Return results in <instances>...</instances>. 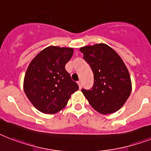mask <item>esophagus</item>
Segmentation results:
<instances>
[{"mask_svg":"<svg viewBox=\"0 0 151 151\" xmlns=\"http://www.w3.org/2000/svg\"><path fill=\"white\" fill-rule=\"evenodd\" d=\"M78 86H79V88H81V87H82V83H81V81H78Z\"/></svg>","mask_w":151,"mask_h":151,"instance_id":"34e87169","label":"esophagus"}]
</instances>
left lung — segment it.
Instances as JSON below:
<instances>
[{"label":"left lung","mask_w":151,"mask_h":151,"mask_svg":"<svg viewBox=\"0 0 151 151\" xmlns=\"http://www.w3.org/2000/svg\"><path fill=\"white\" fill-rule=\"evenodd\" d=\"M93 73L91 89L81 92L88 103L101 114L118 111L129 97L132 81L126 65L115 50L104 43L80 48Z\"/></svg>","instance_id":"left-lung-1"}]
</instances>
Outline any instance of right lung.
<instances>
[{"instance_id":"obj_1","label":"right lung","mask_w":151,"mask_h":151,"mask_svg":"<svg viewBox=\"0 0 151 151\" xmlns=\"http://www.w3.org/2000/svg\"><path fill=\"white\" fill-rule=\"evenodd\" d=\"M73 48L50 46L40 51L28 65L24 89L32 104L41 112L54 114L67 104L78 84L65 70Z\"/></svg>"}]
</instances>
